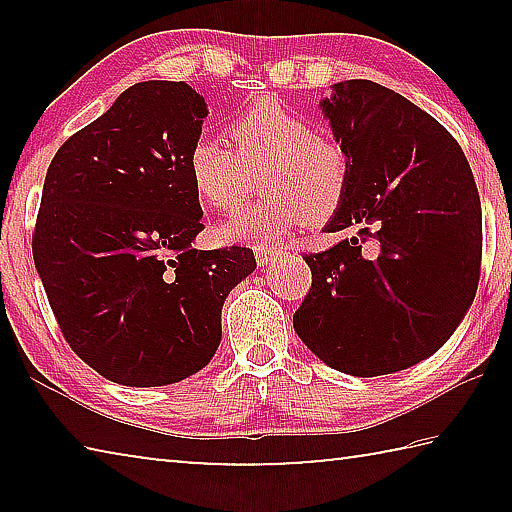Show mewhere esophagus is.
<instances>
[{
    "label": "esophagus",
    "mask_w": 512,
    "mask_h": 512,
    "mask_svg": "<svg viewBox=\"0 0 512 512\" xmlns=\"http://www.w3.org/2000/svg\"><path fill=\"white\" fill-rule=\"evenodd\" d=\"M277 255H280V248L266 246V244H257L255 246V257H257V264L259 266H268Z\"/></svg>",
    "instance_id": "1"
}]
</instances>
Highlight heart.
<instances>
[{"label": "heart", "instance_id": "b5f03b06", "mask_svg": "<svg viewBox=\"0 0 512 512\" xmlns=\"http://www.w3.org/2000/svg\"><path fill=\"white\" fill-rule=\"evenodd\" d=\"M228 135H198L187 151V176L198 201L235 212L262 173L268 194L253 210L216 228L221 241L271 239L300 223L323 228L350 194L352 160L336 137L271 97L257 99L232 117Z\"/></svg>", "mask_w": 512, "mask_h": 512}]
</instances>
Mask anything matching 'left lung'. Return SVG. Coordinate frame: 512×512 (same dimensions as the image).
<instances>
[{
	"label": "left lung",
	"instance_id": "8db88e82",
	"mask_svg": "<svg viewBox=\"0 0 512 512\" xmlns=\"http://www.w3.org/2000/svg\"><path fill=\"white\" fill-rule=\"evenodd\" d=\"M320 106L352 160L350 194L325 230L357 235L302 257L311 289L293 327L334 370L391 375L443 348L472 305L479 189L452 133L402 94L354 79Z\"/></svg>",
	"mask_w": 512,
	"mask_h": 512
}]
</instances>
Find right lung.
<instances>
[{
	"mask_svg": "<svg viewBox=\"0 0 512 512\" xmlns=\"http://www.w3.org/2000/svg\"><path fill=\"white\" fill-rule=\"evenodd\" d=\"M205 117L183 81L135 83L47 169L33 262L69 348L115 384L205 368L223 300L257 266L244 246L192 248L205 225L187 151Z\"/></svg>",
	"mask_w": 512,
	"mask_h": 512,
	"instance_id": "right-lung-1",
	"label": "right lung"
}]
</instances>
